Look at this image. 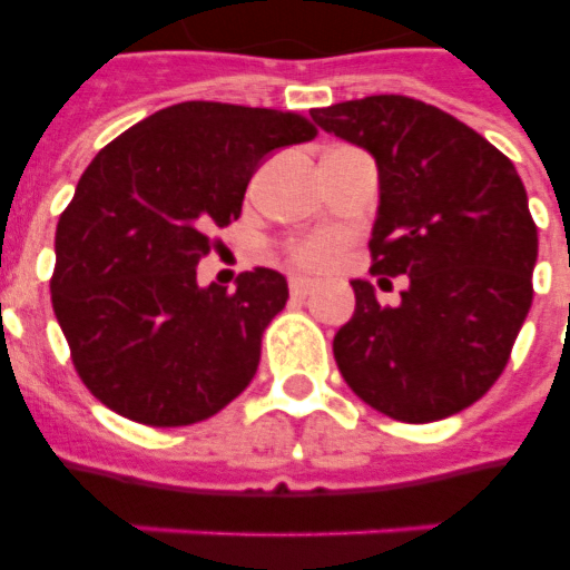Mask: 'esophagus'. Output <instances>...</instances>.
I'll return each mask as SVG.
<instances>
[{
  "instance_id": "34e87169",
  "label": "esophagus",
  "mask_w": 570,
  "mask_h": 570,
  "mask_svg": "<svg viewBox=\"0 0 570 570\" xmlns=\"http://www.w3.org/2000/svg\"><path fill=\"white\" fill-rule=\"evenodd\" d=\"M313 281L311 277H289V293L295 295V298H307V295L313 293Z\"/></svg>"
}]
</instances>
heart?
<instances>
[{
    "label": "heart",
    "instance_id": "obj_1",
    "mask_svg": "<svg viewBox=\"0 0 570 570\" xmlns=\"http://www.w3.org/2000/svg\"><path fill=\"white\" fill-rule=\"evenodd\" d=\"M340 250V239L331 236V233H320V236H311V239H302L289 245V259H293L298 268H307V272H325V268L334 266Z\"/></svg>",
    "mask_w": 570,
    "mask_h": 570
}]
</instances>
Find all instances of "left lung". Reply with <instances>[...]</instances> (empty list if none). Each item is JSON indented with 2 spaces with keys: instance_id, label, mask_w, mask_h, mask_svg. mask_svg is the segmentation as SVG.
Instances as JSON below:
<instances>
[{
  "instance_id": "8db88e82",
  "label": "left lung",
  "mask_w": 570,
  "mask_h": 570,
  "mask_svg": "<svg viewBox=\"0 0 570 570\" xmlns=\"http://www.w3.org/2000/svg\"><path fill=\"white\" fill-rule=\"evenodd\" d=\"M311 118L373 154V275H407L396 307L352 281L355 316L334 337L340 373L402 423L459 414L500 379L530 313L539 230L521 177L476 129L423 100L379 94Z\"/></svg>"
}]
</instances>
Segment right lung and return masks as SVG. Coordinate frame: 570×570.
<instances>
[{"label": "right lung", "instance_id": "right-lung-1", "mask_svg": "<svg viewBox=\"0 0 570 570\" xmlns=\"http://www.w3.org/2000/svg\"><path fill=\"white\" fill-rule=\"evenodd\" d=\"M316 136L295 111L177 102L85 168L56 227L52 311L85 387L115 414L168 429L218 414L248 387L289 289L275 268L236 289L197 286L215 227L242 213L268 154Z\"/></svg>", "mask_w": 570, "mask_h": 570}]
</instances>
